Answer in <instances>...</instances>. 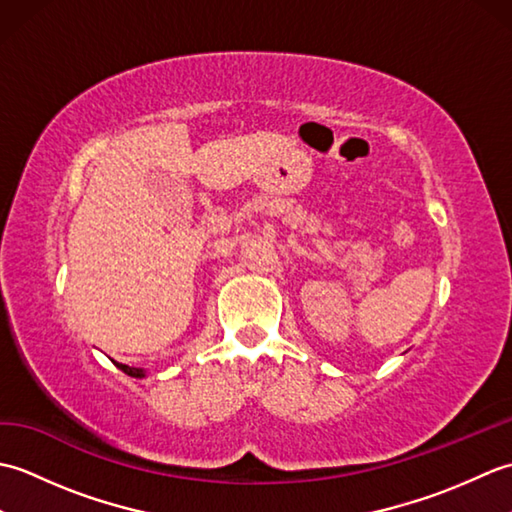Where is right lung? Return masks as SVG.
I'll return each mask as SVG.
<instances>
[{
	"mask_svg": "<svg viewBox=\"0 0 512 512\" xmlns=\"http://www.w3.org/2000/svg\"><path fill=\"white\" fill-rule=\"evenodd\" d=\"M116 367L121 369V372H125L127 376H134V378L145 376V369H140V367H129V365H123V363H116Z\"/></svg>",
	"mask_w": 512,
	"mask_h": 512,
	"instance_id": "add662e5",
	"label": "right lung"
}]
</instances>
